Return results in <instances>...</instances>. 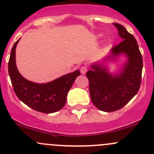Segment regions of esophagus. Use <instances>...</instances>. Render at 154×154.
<instances>
[{
  "mask_svg": "<svg viewBox=\"0 0 154 154\" xmlns=\"http://www.w3.org/2000/svg\"><path fill=\"white\" fill-rule=\"evenodd\" d=\"M88 71V67L87 66H82L81 68H80V73L82 74H85Z\"/></svg>",
  "mask_w": 154,
  "mask_h": 154,
  "instance_id": "1",
  "label": "esophagus"
}]
</instances>
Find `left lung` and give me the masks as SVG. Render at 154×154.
<instances>
[{
    "instance_id": "1",
    "label": "left lung",
    "mask_w": 154,
    "mask_h": 154,
    "mask_svg": "<svg viewBox=\"0 0 154 154\" xmlns=\"http://www.w3.org/2000/svg\"><path fill=\"white\" fill-rule=\"evenodd\" d=\"M122 41L111 49L116 57L125 54L127 61L122 72L112 75L106 68L93 65L86 73L89 81V92L94 105L103 112H114L124 107L137 94L142 82V57L137 41L125 27L114 23ZM109 58V57H108Z\"/></svg>"
}]
</instances>
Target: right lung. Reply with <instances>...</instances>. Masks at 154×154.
<instances>
[{
  "label": "right lung",
  "mask_w": 154,
  "mask_h": 154,
  "mask_svg": "<svg viewBox=\"0 0 154 154\" xmlns=\"http://www.w3.org/2000/svg\"><path fill=\"white\" fill-rule=\"evenodd\" d=\"M18 41L14 44L8 63L9 75L17 97L24 103L35 111L53 113L65 106L66 97L77 76L78 70L66 74L48 83H32L26 80L18 72L15 64V48Z\"/></svg>",
  "instance_id": "right-lung-1"
}]
</instances>
